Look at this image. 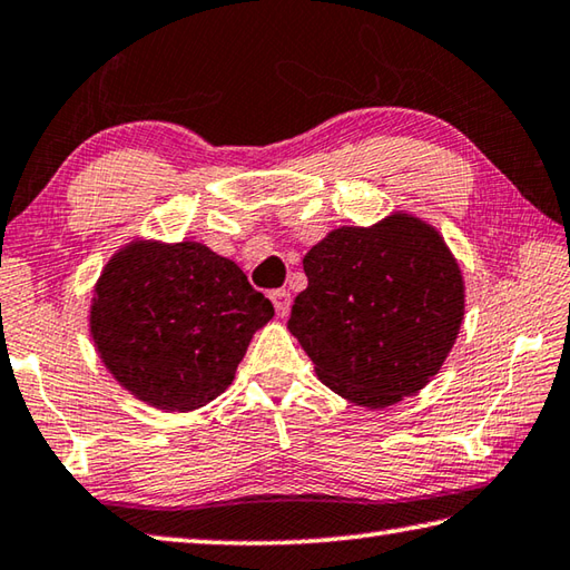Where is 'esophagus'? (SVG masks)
Listing matches in <instances>:
<instances>
[{"mask_svg":"<svg viewBox=\"0 0 570 570\" xmlns=\"http://www.w3.org/2000/svg\"><path fill=\"white\" fill-rule=\"evenodd\" d=\"M271 299H273V305H275L277 317H285L289 313V303H293V299H289L287 289H273Z\"/></svg>","mask_w":570,"mask_h":570,"instance_id":"esophagus-1","label":"esophagus"}]
</instances>
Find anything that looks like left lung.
I'll use <instances>...</instances> for the list:
<instances>
[{
    "label": "left lung",
    "mask_w": 570,
    "mask_h": 570,
    "mask_svg": "<svg viewBox=\"0 0 570 570\" xmlns=\"http://www.w3.org/2000/svg\"><path fill=\"white\" fill-rule=\"evenodd\" d=\"M287 330L322 384L384 410L434 380L464 322V275L432 223L394 210L340 225L307 250Z\"/></svg>",
    "instance_id": "left-lung-1"
}]
</instances>
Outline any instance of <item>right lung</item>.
I'll return each mask as SVG.
<instances>
[{"label": "right lung", "instance_id": "right-lung-1", "mask_svg": "<svg viewBox=\"0 0 570 570\" xmlns=\"http://www.w3.org/2000/svg\"><path fill=\"white\" fill-rule=\"evenodd\" d=\"M89 332L111 377L160 412H193L228 390L273 303L230 257L198 240L134 238L94 285Z\"/></svg>", "mask_w": 570, "mask_h": 570}]
</instances>
